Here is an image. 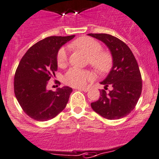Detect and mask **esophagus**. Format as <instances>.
I'll return each mask as SVG.
<instances>
[{
    "instance_id": "obj_1",
    "label": "esophagus",
    "mask_w": 159,
    "mask_h": 159,
    "mask_svg": "<svg viewBox=\"0 0 159 159\" xmlns=\"http://www.w3.org/2000/svg\"><path fill=\"white\" fill-rule=\"evenodd\" d=\"M77 89H78V90H81V91L85 92V93L89 91V88H81V87H78V88H77Z\"/></svg>"
}]
</instances>
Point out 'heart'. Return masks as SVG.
Wrapping results in <instances>:
<instances>
[{
	"label": "heart",
	"instance_id": "b5f03b06",
	"mask_svg": "<svg viewBox=\"0 0 159 159\" xmlns=\"http://www.w3.org/2000/svg\"><path fill=\"white\" fill-rule=\"evenodd\" d=\"M73 45L89 56V63L100 73H107L113 64V57L107 51H102V46L99 41L89 37H81L73 42ZM67 62V49L63 47L57 53V64L63 66ZM94 78L89 70L72 67L65 74L64 81L73 87H82Z\"/></svg>",
	"mask_w": 159,
	"mask_h": 159
}]
</instances>
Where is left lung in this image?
Wrapping results in <instances>:
<instances>
[{"instance_id":"1","label":"left lung","mask_w":159,"mask_h":159,"mask_svg":"<svg viewBox=\"0 0 159 159\" xmlns=\"http://www.w3.org/2000/svg\"><path fill=\"white\" fill-rule=\"evenodd\" d=\"M88 35L104 43L113 57L111 70L100 82L105 85V89L108 85H111L113 89L109 93L100 90V99L91 103L92 108L107 119L124 118L134 109L142 92L141 75L136 58L125 43L112 35Z\"/></svg>"}]
</instances>
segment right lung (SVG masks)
Instances as JSON below:
<instances>
[{"label": "right lung", "instance_id": "add662e5", "mask_svg": "<svg viewBox=\"0 0 159 159\" xmlns=\"http://www.w3.org/2000/svg\"><path fill=\"white\" fill-rule=\"evenodd\" d=\"M75 35L52 36L38 41L27 50L19 63L14 78L16 97L25 113L39 121L55 118L66 106L72 89H47L57 70V53Z\"/></svg>", "mask_w": 159, "mask_h": 159}]
</instances>
